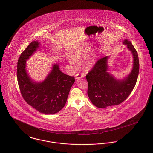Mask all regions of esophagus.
Wrapping results in <instances>:
<instances>
[{
	"label": "esophagus",
	"instance_id": "34e87169",
	"mask_svg": "<svg viewBox=\"0 0 153 153\" xmlns=\"http://www.w3.org/2000/svg\"><path fill=\"white\" fill-rule=\"evenodd\" d=\"M83 76H84V75H83V74L82 73H78L75 75V79H79L80 78H82Z\"/></svg>",
	"mask_w": 153,
	"mask_h": 153
}]
</instances>
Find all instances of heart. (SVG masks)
I'll use <instances>...</instances> for the list:
<instances>
[{
    "label": "heart",
    "mask_w": 153,
    "mask_h": 153,
    "mask_svg": "<svg viewBox=\"0 0 153 153\" xmlns=\"http://www.w3.org/2000/svg\"><path fill=\"white\" fill-rule=\"evenodd\" d=\"M91 47L90 45L88 44H81L78 45L73 50V53L71 54L70 59L71 63H74L75 61H79L86 56L89 52H90ZM94 63V58L88 59L85 63V65L86 68H90L93 66Z\"/></svg>",
    "instance_id": "1"
}]
</instances>
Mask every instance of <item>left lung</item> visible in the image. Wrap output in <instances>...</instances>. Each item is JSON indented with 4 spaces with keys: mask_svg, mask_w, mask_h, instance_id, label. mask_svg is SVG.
<instances>
[{
    "mask_svg": "<svg viewBox=\"0 0 153 153\" xmlns=\"http://www.w3.org/2000/svg\"><path fill=\"white\" fill-rule=\"evenodd\" d=\"M123 43L134 56L133 69L126 79L117 80L107 72L108 56L97 60L86 75L88 97L93 104L99 108L120 104L127 99L136 85L139 71L138 55L131 41L125 40Z\"/></svg>",
    "mask_w": 153,
    "mask_h": 153,
    "instance_id": "obj_1",
    "label": "left lung"
}]
</instances>
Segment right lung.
<instances>
[{
	"label": "right lung",
	"mask_w": 153,
	"mask_h": 153,
	"mask_svg": "<svg viewBox=\"0 0 153 153\" xmlns=\"http://www.w3.org/2000/svg\"><path fill=\"white\" fill-rule=\"evenodd\" d=\"M39 45L33 41L21 54L16 69L18 86L25 101L37 111L44 114H54L65 106L75 77L62 73L57 65L42 83L33 82L27 75L26 61Z\"/></svg>",
	"instance_id": "obj_1"
}]
</instances>
